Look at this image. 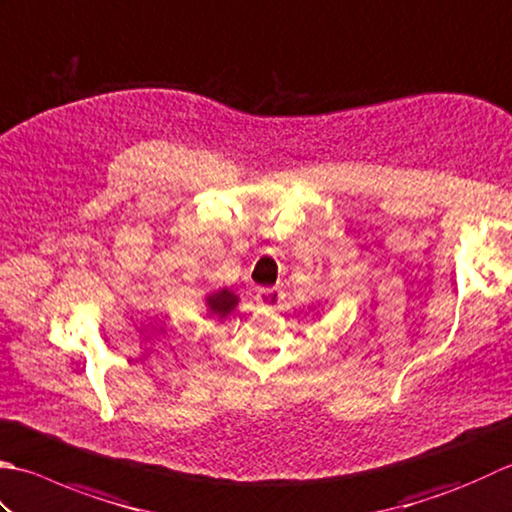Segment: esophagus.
Masks as SVG:
<instances>
[{
    "label": "esophagus",
    "mask_w": 512,
    "mask_h": 512,
    "mask_svg": "<svg viewBox=\"0 0 512 512\" xmlns=\"http://www.w3.org/2000/svg\"><path fill=\"white\" fill-rule=\"evenodd\" d=\"M282 302V293L277 288H259L257 290V304L262 308H277Z\"/></svg>",
    "instance_id": "34e87169"
}]
</instances>
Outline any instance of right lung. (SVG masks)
<instances>
[{
    "mask_svg": "<svg viewBox=\"0 0 512 512\" xmlns=\"http://www.w3.org/2000/svg\"><path fill=\"white\" fill-rule=\"evenodd\" d=\"M206 304L210 308V313L217 315V317H226L230 310H233L237 306V295L230 293V290H219V293H213L208 295Z\"/></svg>",
    "mask_w": 512,
    "mask_h": 512,
    "instance_id": "add662e5",
    "label": "right lung"
}]
</instances>
